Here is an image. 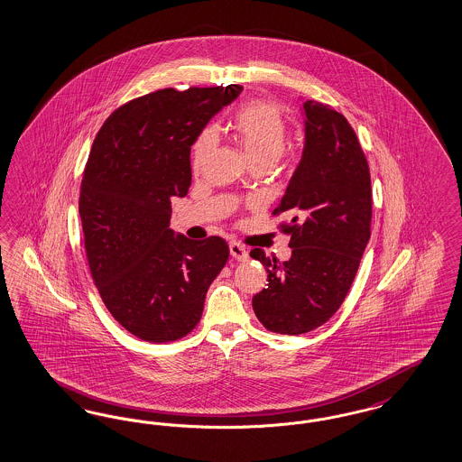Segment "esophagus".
Instances as JSON below:
<instances>
[{"instance_id": "esophagus-1", "label": "esophagus", "mask_w": 462, "mask_h": 462, "mask_svg": "<svg viewBox=\"0 0 462 462\" xmlns=\"http://www.w3.org/2000/svg\"><path fill=\"white\" fill-rule=\"evenodd\" d=\"M228 249H230V256L234 259H237V261H247L249 259V253L237 244V242H230V245H228Z\"/></svg>"}]
</instances>
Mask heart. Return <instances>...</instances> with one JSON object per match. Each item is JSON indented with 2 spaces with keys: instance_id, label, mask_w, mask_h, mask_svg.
<instances>
[{
  "instance_id": "obj_1",
  "label": "heart",
  "mask_w": 462,
  "mask_h": 462,
  "mask_svg": "<svg viewBox=\"0 0 462 462\" xmlns=\"http://www.w3.org/2000/svg\"><path fill=\"white\" fill-rule=\"evenodd\" d=\"M234 129L254 165L275 163L285 148L287 125L282 111L272 101H253L242 106L236 115ZM213 146L215 134L211 130H204L192 152L194 168L203 165Z\"/></svg>"
}]
</instances>
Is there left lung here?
Returning <instances> with one entry per match:
<instances>
[{
	"mask_svg": "<svg viewBox=\"0 0 462 462\" xmlns=\"http://www.w3.org/2000/svg\"><path fill=\"white\" fill-rule=\"evenodd\" d=\"M304 149L273 215H285L292 256L253 249L268 287L253 310L270 332L308 333L327 323L351 289L371 236L368 162L347 118L328 105L302 103Z\"/></svg>",
	"mask_w": 462,
	"mask_h": 462,
	"instance_id": "obj_1",
	"label": "left lung"
}]
</instances>
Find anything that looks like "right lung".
<instances>
[{
    "label": "right lung",
    "instance_id": "1",
    "mask_svg": "<svg viewBox=\"0 0 462 462\" xmlns=\"http://www.w3.org/2000/svg\"><path fill=\"white\" fill-rule=\"evenodd\" d=\"M242 86L162 89L113 111L94 139L79 213L94 283L111 316L146 342L194 330L228 259L222 237L170 228L190 185V146Z\"/></svg>",
    "mask_w": 462,
    "mask_h": 462
}]
</instances>
